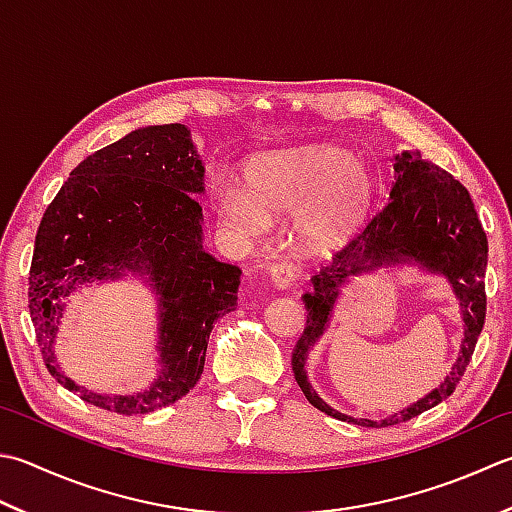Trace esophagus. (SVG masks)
<instances>
[{
	"instance_id": "esophagus-1",
	"label": "esophagus",
	"mask_w": 512,
	"mask_h": 512,
	"mask_svg": "<svg viewBox=\"0 0 512 512\" xmlns=\"http://www.w3.org/2000/svg\"><path fill=\"white\" fill-rule=\"evenodd\" d=\"M268 275H270V282H273V286H275V288H279V290H286V288L293 286L295 277H297V268H295L293 264L282 262V264L270 266Z\"/></svg>"
}]
</instances>
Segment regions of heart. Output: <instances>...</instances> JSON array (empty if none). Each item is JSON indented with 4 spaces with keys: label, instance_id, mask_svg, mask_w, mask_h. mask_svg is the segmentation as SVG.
<instances>
[{
    "label": "heart",
    "instance_id": "b5f03b06",
    "mask_svg": "<svg viewBox=\"0 0 512 512\" xmlns=\"http://www.w3.org/2000/svg\"><path fill=\"white\" fill-rule=\"evenodd\" d=\"M373 199L375 179L362 157L335 144H306L250 159L244 190H219L215 213L230 233L250 239L293 217V233L306 248L333 250L359 233Z\"/></svg>",
    "mask_w": 512,
    "mask_h": 512
}]
</instances>
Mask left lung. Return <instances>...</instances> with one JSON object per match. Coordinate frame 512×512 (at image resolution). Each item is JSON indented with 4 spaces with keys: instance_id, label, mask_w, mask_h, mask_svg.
<instances>
[{
    "instance_id": "obj_1",
    "label": "left lung",
    "mask_w": 512,
    "mask_h": 512,
    "mask_svg": "<svg viewBox=\"0 0 512 512\" xmlns=\"http://www.w3.org/2000/svg\"><path fill=\"white\" fill-rule=\"evenodd\" d=\"M486 264L488 239L468 190L417 150L393 155L388 204L362 235L339 250L333 262L310 279L313 290L302 297L308 317L293 350V373L308 402L330 417L366 428L402 424L444 402L462 379L484 328ZM390 265H415L423 272L444 276L460 302L465 339L458 362L445 382L415 405L384 420L350 418L328 407L309 386L305 375L307 353L323 336L336 299L352 277Z\"/></svg>"
}]
</instances>
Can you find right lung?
<instances>
[{
  "instance_id": "1",
  "label": "right lung",
  "mask_w": 512,
  "mask_h": 512,
  "mask_svg": "<svg viewBox=\"0 0 512 512\" xmlns=\"http://www.w3.org/2000/svg\"><path fill=\"white\" fill-rule=\"evenodd\" d=\"M206 168L184 124L144 126L88 155L37 228L28 310L48 373L97 408L144 415L175 404L202 377L210 330L237 306L242 270L204 250ZM128 274L158 302V377L139 394H95L70 380L54 344L67 297Z\"/></svg>"
}]
</instances>
